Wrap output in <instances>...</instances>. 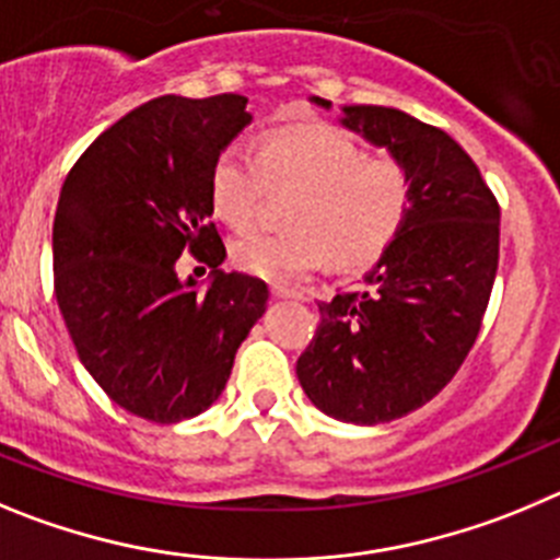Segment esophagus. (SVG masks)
Returning <instances> with one entry per match:
<instances>
[{
	"mask_svg": "<svg viewBox=\"0 0 560 560\" xmlns=\"http://www.w3.org/2000/svg\"><path fill=\"white\" fill-rule=\"evenodd\" d=\"M270 292H273V299H304L299 290H292V287H281V284L270 287Z\"/></svg>",
	"mask_w": 560,
	"mask_h": 560,
	"instance_id": "obj_1",
	"label": "esophagus"
}]
</instances>
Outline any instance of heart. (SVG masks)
<instances>
[{
	"label": "heart",
	"mask_w": 560,
	"mask_h": 560,
	"mask_svg": "<svg viewBox=\"0 0 560 560\" xmlns=\"http://www.w3.org/2000/svg\"><path fill=\"white\" fill-rule=\"evenodd\" d=\"M268 184L301 189L287 209L292 231H248L231 245L240 270L268 281H295L329 256L337 268H365L396 240L412 203L410 175L393 159H371L335 128L279 130L261 153L229 144L211 167L218 218L245 229L259 214Z\"/></svg>",
	"instance_id": "1"
}]
</instances>
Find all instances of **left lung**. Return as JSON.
<instances>
[{
  "instance_id": "obj_1",
  "label": "left lung",
  "mask_w": 560,
  "mask_h": 560,
  "mask_svg": "<svg viewBox=\"0 0 560 560\" xmlns=\"http://www.w3.org/2000/svg\"><path fill=\"white\" fill-rule=\"evenodd\" d=\"M340 114L342 128L407 170L412 203L360 284L317 304L295 374L317 410L374 427L438 396L475 346L500 261V206L450 133L385 105Z\"/></svg>"
}]
</instances>
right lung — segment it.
<instances>
[{
    "label": "right lung",
    "instance_id": "1",
    "mask_svg": "<svg viewBox=\"0 0 560 560\" xmlns=\"http://www.w3.org/2000/svg\"><path fill=\"white\" fill-rule=\"evenodd\" d=\"M248 97L139 105L85 150L52 225L55 299L80 362L128 412L178 424L220 399L236 349L268 310V284L220 270L211 167L250 125ZM189 249L212 268L177 276Z\"/></svg>",
    "mask_w": 560,
    "mask_h": 560
}]
</instances>
